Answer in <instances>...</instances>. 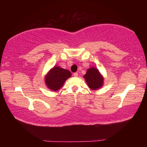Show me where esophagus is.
<instances>
[{
  "label": "esophagus",
  "instance_id": "34e87169",
  "mask_svg": "<svg viewBox=\"0 0 147 147\" xmlns=\"http://www.w3.org/2000/svg\"><path fill=\"white\" fill-rule=\"evenodd\" d=\"M73 76H74V77H78V73H73Z\"/></svg>",
  "mask_w": 147,
  "mask_h": 147
}]
</instances>
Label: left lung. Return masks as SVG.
Segmentation results:
<instances>
[{
  "label": "left lung",
  "mask_w": 147,
  "mask_h": 147,
  "mask_svg": "<svg viewBox=\"0 0 147 147\" xmlns=\"http://www.w3.org/2000/svg\"><path fill=\"white\" fill-rule=\"evenodd\" d=\"M87 84L92 90H96L104 85V78L98 69L90 67L87 70L86 74L84 76Z\"/></svg>",
  "instance_id": "left-lung-1"
}]
</instances>
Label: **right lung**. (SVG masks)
I'll use <instances>...</instances> for the list:
<instances>
[{
    "label": "right lung",
    "instance_id": "1",
    "mask_svg": "<svg viewBox=\"0 0 147 147\" xmlns=\"http://www.w3.org/2000/svg\"><path fill=\"white\" fill-rule=\"evenodd\" d=\"M71 76V73L67 69L54 66L45 76V83L51 91H57L61 89L65 82Z\"/></svg>",
    "mask_w": 147,
    "mask_h": 147
}]
</instances>
